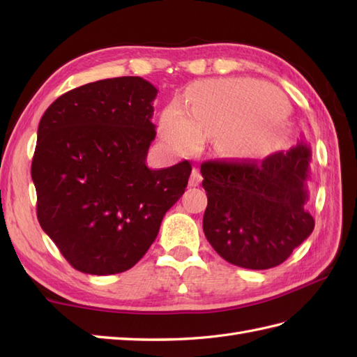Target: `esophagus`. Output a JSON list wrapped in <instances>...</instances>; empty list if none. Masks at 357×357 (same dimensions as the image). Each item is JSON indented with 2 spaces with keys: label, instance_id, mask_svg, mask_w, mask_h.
<instances>
[{
  "label": "esophagus",
  "instance_id": "1",
  "mask_svg": "<svg viewBox=\"0 0 357 357\" xmlns=\"http://www.w3.org/2000/svg\"><path fill=\"white\" fill-rule=\"evenodd\" d=\"M202 183V174L199 172V169H193L192 176H190V187H198Z\"/></svg>",
  "mask_w": 357,
  "mask_h": 357
}]
</instances>
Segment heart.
Here are the masks:
<instances>
[{
	"label": "heart",
	"instance_id": "b5f03b06",
	"mask_svg": "<svg viewBox=\"0 0 357 357\" xmlns=\"http://www.w3.org/2000/svg\"><path fill=\"white\" fill-rule=\"evenodd\" d=\"M267 92L259 86L242 81H213L192 89L188 96L190 115L179 105L164 112L161 130L164 138L178 150L195 149L202 136L218 135L244 123H250L230 135L234 149L256 147L267 142L284 119V110L270 112L268 105L257 104L265 100Z\"/></svg>",
	"mask_w": 357,
	"mask_h": 357
}]
</instances>
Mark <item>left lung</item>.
Segmentation results:
<instances>
[{
	"label": "left lung",
	"mask_w": 357,
	"mask_h": 357,
	"mask_svg": "<svg viewBox=\"0 0 357 357\" xmlns=\"http://www.w3.org/2000/svg\"><path fill=\"white\" fill-rule=\"evenodd\" d=\"M312 149L298 142L262 161H207L201 165L207 208L202 229L227 262L250 270L282 264L314 229L307 210Z\"/></svg>",
	"instance_id": "8db88e82"
}]
</instances>
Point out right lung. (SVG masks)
<instances>
[{
    "instance_id": "right-lung-1",
    "label": "right lung",
    "mask_w": 357,
    "mask_h": 357,
    "mask_svg": "<svg viewBox=\"0 0 357 357\" xmlns=\"http://www.w3.org/2000/svg\"><path fill=\"white\" fill-rule=\"evenodd\" d=\"M158 89L139 77L89 82L53 101L32 161L41 229L73 268L116 275L138 262L184 195L192 165L151 170Z\"/></svg>"
}]
</instances>
